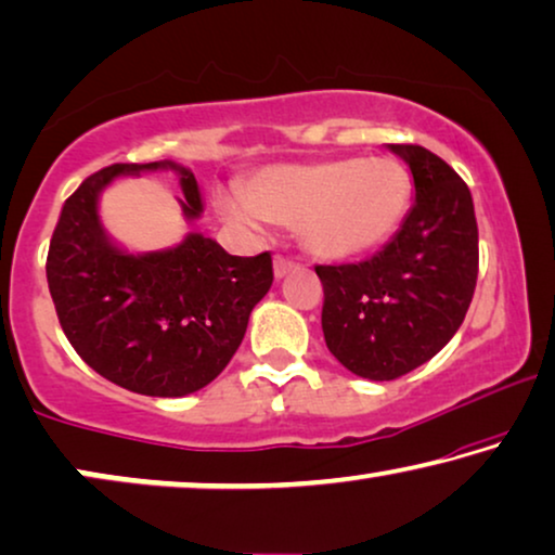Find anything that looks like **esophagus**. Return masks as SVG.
Wrapping results in <instances>:
<instances>
[{
  "mask_svg": "<svg viewBox=\"0 0 555 555\" xmlns=\"http://www.w3.org/2000/svg\"><path fill=\"white\" fill-rule=\"evenodd\" d=\"M272 264H275V278H283V275H287V272H291V270L300 268V262L285 258V255H275V260H272Z\"/></svg>",
  "mask_w": 555,
  "mask_h": 555,
  "instance_id": "34e87169",
  "label": "esophagus"
}]
</instances>
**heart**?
<instances>
[{"mask_svg": "<svg viewBox=\"0 0 555 555\" xmlns=\"http://www.w3.org/2000/svg\"><path fill=\"white\" fill-rule=\"evenodd\" d=\"M413 178L392 157L272 165L250 175L243 192H224V220L258 228L268 218L295 228L318 258H350L383 245L405 220Z\"/></svg>", "mask_w": 555, "mask_h": 555, "instance_id": "heart-1", "label": "heart"}]
</instances>
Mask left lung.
<instances>
[{"mask_svg":"<svg viewBox=\"0 0 555 555\" xmlns=\"http://www.w3.org/2000/svg\"><path fill=\"white\" fill-rule=\"evenodd\" d=\"M411 165L415 203L373 258L315 264L327 350L350 373L396 380L446 348L478 280V222L468 184L421 144H390Z\"/></svg>","mask_w":555,"mask_h":555,"instance_id":"obj_1","label":"left lung"}]
</instances>
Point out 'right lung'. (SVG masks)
Returning <instances> with one entry per match:
<instances>
[{
    "instance_id": "add662e5",
    "label": "right lung",
    "mask_w": 555,
    "mask_h": 555,
    "mask_svg": "<svg viewBox=\"0 0 555 555\" xmlns=\"http://www.w3.org/2000/svg\"><path fill=\"white\" fill-rule=\"evenodd\" d=\"M172 167L184 218L203 210L195 175L172 163L109 165L67 197L47 253V283L77 356L119 388L180 398L218 377L243 343L255 305L272 285V258L228 255L197 235L132 258L104 237L98 195L117 175Z\"/></svg>"
}]
</instances>
